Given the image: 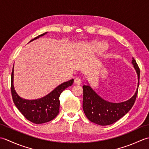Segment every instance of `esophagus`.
Wrapping results in <instances>:
<instances>
[{
  "label": "esophagus",
  "instance_id": "esophagus-1",
  "mask_svg": "<svg viewBox=\"0 0 149 149\" xmlns=\"http://www.w3.org/2000/svg\"><path fill=\"white\" fill-rule=\"evenodd\" d=\"M74 83L76 85H81V79L80 78H76L74 79Z\"/></svg>",
  "mask_w": 149,
  "mask_h": 149
}]
</instances>
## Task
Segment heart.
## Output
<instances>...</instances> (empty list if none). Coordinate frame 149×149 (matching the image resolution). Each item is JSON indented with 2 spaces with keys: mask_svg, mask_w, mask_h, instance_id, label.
<instances>
[{
  "mask_svg": "<svg viewBox=\"0 0 149 149\" xmlns=\"http://www.w3.org/2000/svg\"><path fill=\"white\" fill-rule=\"evenodd\" d=\"M91 47L96 53H102L107 49L108 45L104 42H95L91 44Z\"/></svg>",
  "mask_w": 149,
  "mask_h": 149,
  "instance_id": "heart-1",
  "label": "heart"
}]
</instances>
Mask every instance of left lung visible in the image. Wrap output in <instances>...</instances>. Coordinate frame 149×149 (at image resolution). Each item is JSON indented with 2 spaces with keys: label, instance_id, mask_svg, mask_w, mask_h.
Wrapping results in <instances>:
<instances>
[{
  "label": "left lung",
  "instance_id": "obj_1",
  "mask_svg": "<svg viewBox=\"0 0 149 149\" xmlns=\"http://www.w3.org/2000/svg\"><path fill=\"white\" fill-rule=\"evenodd\" d=\"M132 63L138 75V87L134 95L127 101L120 103L108 102L100 96L88 82V85L83 86V109L88 120L100 125H111L130 110L137 96L140 75V70L133 57Z\"/></svg>",
  "mask_w": 149,
  "mask_h": 149
}]
</instances>
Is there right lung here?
I'll return each mask as SVG.
<instances>
[{"label":"right lung","mask_w":149,"mask_h":149,"mask_svg":"<svg viewBox=\"0 0 149 149\" xmlns=\"http://www.w3.org/2000/svg\"><path fill=\"white\" fill-rule=\"evenodd\" d=\"M45 32L33 38L29 42L47 34ZM14 66L11 73V90L13 101L15 106L27 120L36 124L48 122L53 120L59 113L60 94L67 87L71 86L74 80L65 81L58 86L47 95L35 100H28L21 98L15 90L13 85Z\"/></svg>","instance_id":"1"}]
</instances>
